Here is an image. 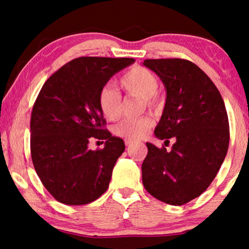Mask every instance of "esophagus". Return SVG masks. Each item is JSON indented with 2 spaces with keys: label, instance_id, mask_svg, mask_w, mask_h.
Instances as JSON below:
<instances>
[{
  "label": "esophagus",
  "instance_id": "esophagus-1",
  "mask_svg": "<svg viewBox=\"0 0 249 249\" xmlns=\"http://www.w3.org/2000/svg\"><path fill=\"white\" fill-rule=\"evenodd\" d=\"M134 141H132V139H124V144H125V146H130V145H132L134 144Z\"/></svg>",
  "mask_w": 249,
  "mask_h": 249
}]
</instances>
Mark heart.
<instances>
[{"mask_svg": "<svg viewBox=\"0 0 249 249\" xmlns=\"http://www.w3.org/2000/svg\"><path fill=\"white\" fill-rule=\"evenodd\" d=\"M120 87L128 96L141 98L142 107L158 108L160 98L158 95L159 79L147 68L135 66L125 71L119 79ZM98 107L105 119L115 121L122 112L121 95L114 88L104 87L98 94ZM153 125L151 115L145 114L137 119H124L113 127L114 135L125 139H139L147 134Z\"/></svg>", "mask_w": 249, "mask_h": 249, "instance_id": "1", "label": "heart"}]
</instances>
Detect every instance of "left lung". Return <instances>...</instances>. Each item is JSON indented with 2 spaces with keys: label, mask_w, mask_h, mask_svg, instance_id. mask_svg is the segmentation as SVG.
Instances as JSON below:
<instances>
[{
  "label": "left lung",
  "mask_w": 249,
  "mask_h": 249,
  "mask_svg": "<svg viewBox=\"0 0 249 249\" xmlns=\"http://www.w3.org/2000/svg\"><path fill=\"white\" fill-rule=\"evenodd\" d=\"M166 88V102L154 134L171 151L146 142L142 185L156 199L183 205L207 189L222 165L229 146V120L221 96L204 71L185 59H148Z\"/></svg>",
  "instance_id": "obj_1"
}]
</instances>
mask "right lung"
I'll return each instance as SVG.
<instances>
[{"mask_svg": "<svg viewBox=\"0 0 249 249\" xmlns=\"http://www.w3.org/2000/svg\"><path fill=\"white\" fill-rule=\"evenodd\" d=\"M134 62L130 57H78L43 85L30 118V154L40 181L57 202L85 205L108 188L124 142L105 128L97 98L114 73ZM91 137L105 140V148L88 150Z\"/></svg>", "mask_w": 249, "mask_h": 249, "instance_id": "right-lung-1", "label": "right lung"}]
</instances>
